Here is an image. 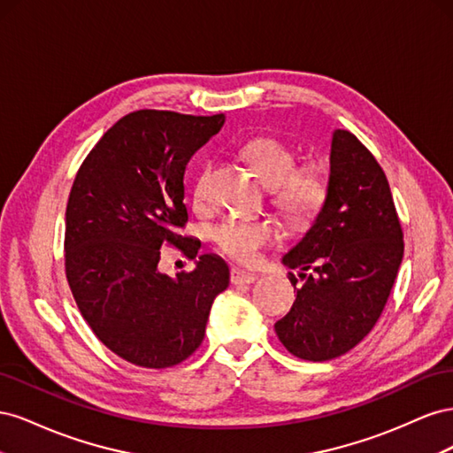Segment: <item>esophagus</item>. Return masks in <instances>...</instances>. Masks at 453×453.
Segmentation results:
<instances>
[{"label": "esophagus", "mask_w": 453, "mask_h": 453, "mask_svg": "<svg viewBox=\"0 0 453 453\" xmlns=\"http://www.w3.org/2000/svg\"><path fill=\"white\" fill-rule=\"evenodd\" d=\"M255 281H257L255 273L243 272V270H238V268H232V272H230V283L232 285H250V283H255Z\"/></svg>", "instance_id": "1"}]
</instances>
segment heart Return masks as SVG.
I'll use <instances>...</instances> for the list:
<instances>
[{
	"mask_svg": "<svg viewBox=\"0 0 453 453\" xmlns=\"http://www.w3.org/2000/svg\"><path fill=\"white\" fill-rule=\"evenodd\" d=\"M242 157L258 180L270 187V202L287 221L306 223L321 211L328 196V177L321 164H296L293 150L273 138L248 142L242 149ZM208 173L210 168H203L196 177V202L205 198ZM276 238V225L253 217H228L211 230L217 250L242 265H253L260 250Z\"/></svg>",
	"mask_w": 453,
	"mask_h": 453,
	"instance_id": "heart-1",
	"label": "heart"
}]
</instances>
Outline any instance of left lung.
<instances>
[{
	"label": "left lung",
	"mask_w": 453,
	"mask_h": 453,
	"mask_svg": "<svg viewBox=\"0 0 453 453\" xmlns=\"http://www.w3.org/2000/svg\"><path fill=\"white\" fill-rule=\"evenodd\" d=\"M404 240L388 177L348 130L331 145L328 196L283 265L300 270L291 311L276 325L287 351L331 361L372 331L403 263ZM296 287L298 278L289 272Z\"/></svg>",
	"instance_id": "1"
}]
</instances>
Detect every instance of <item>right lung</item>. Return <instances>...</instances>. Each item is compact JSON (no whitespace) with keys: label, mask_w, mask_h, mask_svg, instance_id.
<instances>
[{"label":"right lung","mask_w":453,"mask_h":453,"mask_svg":"<svg viewBox=\"0 0 453 453\" xmlns=\"http://www.w3.org/2000/svg\"><path fill=\"white\" fill-rule=\"evenodd\" d=\"M225 125L140 109L117 120L81 164L67 200L64 258L77 308L105 348L145 368L183 363L203 340L228 266L200 255L193 272H158L160 248L196 258L200 242L181 236L188 221L187 162Z\"/></svg>","instance_id":"right-lung-1"}]
</instances>
